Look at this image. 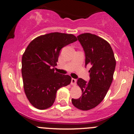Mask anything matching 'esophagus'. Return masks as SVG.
Segmentation results:
<instances>
[{"label":"esophagus","mask_w":134,"mask_h":134,"mask_svg":"<svg viewBox=\"0 0 134 134\" xmlns=\"http://www.w3.org/2000/svg\"><path fill=\"white\" fill-rule=\"evenodd\" d=\"M77 80L76 79H74V78H72L71 79V84L72 86H75L76 84Z\"/></svg>","instance_id":"1"}]
</instances>
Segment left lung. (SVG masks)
I'll return each mask as SVG.
<instances>
[{"instance_id":"8db88e82","label":"left lung","mask_w":134,"mask_h":134,"mask_svg":"<svg viewBox=\"0 0 134 134\" xmlns=\"http://www.w3.org/2000/svg\"><path fill=\"white\" fill-rule=\"evenodd\" d=\"M77 39L85 53L86 67L91 66L90 79L86 82L78 79L77 84L82 94L79 99H72V103L79 110H89L103 100L113 81L116 60L111 46L103 38L86 33Z\"/></svg>"}]
</instances>
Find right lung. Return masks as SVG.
<instances>
[{
	"mask_svg": "<svg viewBox=\"0 0 134 134\" xmlns=\"http://www.w3.org/2000/svg\"><path fill=\"white\" fill-rule=\"evenodd\" d=\"M77 40L72 34L55 32L41 35L28 44L22 57L24 90L30 103L39 110L52 107L58 89L69 85L71 77L55 72L63 47Z\"/></svg>",
	"mask_w": 134,
	"mask_h": 134,
	"instance_id": "add662e5",
	"label": "right lung"
}]
</instances>
